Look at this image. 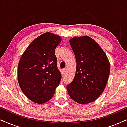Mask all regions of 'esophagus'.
I'll list each match as a JSON object with an SVG mask.
<instances>
[{"label":"esophagus","mask_w":127,"mask_h":127,"mask_svg":"<svg viewBox=\"0 0 127 127\" xmlns=\"http://www.w3.org/2000/svg\"><path fill=\"white\" fill-rule=\"evenodd\" d=\"M65 72H66V70H65V69H63V70H62V73L63 74H64L65 73Z\"/></svg>","instance_id":"obj_1"}]
</instances>
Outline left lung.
Wrapping results in <instances>:
<instances>
[{
    "mask_svg": "<svg viewBox=\"0 0 127 127\" xmlns=\"http://www.w3.org/2000/svg\"><path fill=\"white\" fill-rule=\"evenodd\" d=\"M70 43L77 66L73 81L67 86L70 98L80 104L97 99L106 86L110 64L106 54L90 37H74Z\"/></svg>",
    "mask_w": 127,
    "mask_h": 127,
    "instance_id": "obj_1",
    "label": "left lung"
}]
</instances>
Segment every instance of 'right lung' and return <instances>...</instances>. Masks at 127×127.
Masks as SVG:
<instances>
[{
  "instance_id": "obj_1",
  "label": "right lung",
  "mask_w": 127,
  "mask_h": 127,
  "mask_svg": "<svg viewBox=\"0 0 127 127\" xmlns=\"http://www.w3.org/2000/svg\"><path fill=\"white\" fill-rule=\"evenodd\" d=\"M61 41L58 35L45 33L32 41L21 56L17 70L19 86L35 103L50 100L60 82L54 51Z\"/></svg>"
}]
</instances>
